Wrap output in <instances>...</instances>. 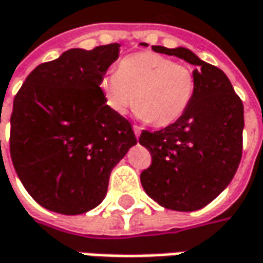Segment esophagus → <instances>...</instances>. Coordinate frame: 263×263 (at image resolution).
<instances>
[{"instance_id":"obj_1","label":"esophagus","mask_w":263,"mask_h":263,"mask_svg":"<svg viewBox=\"0 0 263 263\" xmlns=\"http://www.w3.org/2000/svg\"><path fill=\"white\" fill-rule=\"evenodd\" d=\"M140 130H142V128L139 127V126H133V132H135L136 137H139V136H140Z\"/></svg>"}]
</instances>
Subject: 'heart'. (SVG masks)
Here are the masks:
<instances>
[{
  "label": "heart",
  "mask_w": 263,
  "mask_h": 263,
  "mask_svg": "<svg viewBox=\"0 0 263 263\" xmlns=\"http://www.w3.org/2000/svg\"><path fill=\"white\" fill-rule=\"evenodd\" d=\"M107 105L120 116L135 104L137 116L156 127H166L181 119L195 94V73L166 56L153 52L127 54L117 72L101 79Z\"/></svg>",
  "instance_id": "heart-1"
}]
</instances>
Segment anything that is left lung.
<instances>
[{
	"mask_svg": "<svg viewBox=\"0 0 263 263\" xmlns=\"http://www.w3.org/2000/svg\"><path fill=\"white\" fill-rule=\"evenodd\" d=\"M152 49L197 66L195 94L174 124L142 132L139 143L151 152L152 163L140 174V181L146 194L162 207L195 211L224 191L237 171L242 159L243 103L226 73L190 49Z\"/></svg>",
	"mask_w": 263,
	"mask_h": 263,
	"instance_id": "left-lung-1",
	"label": "left lung"
}]
</instances>
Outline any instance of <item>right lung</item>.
Wrapping results in <instances>:
<instances>
[{
    "label": "right lung",
    "mask_w": 263,
    "mask_h": 263,
    "mask_svg": "<svg viewBox=\"0 0 263 263\" xmlns=\"http://www.w3.org/2000/svg\"><path fill=\"white\" fill-rule=\"evenodd\" d=\"M119 43L69 49L39 65L12 104L10 153L27 193L66 216L103 201L112 168L137 143L132 124L105 104L101 79Z\"/></svg>",
    "instance_id": "right-lung-1"
}]
</instances>
